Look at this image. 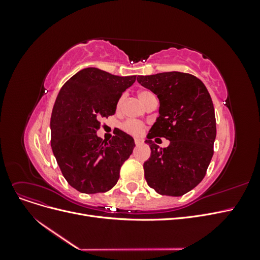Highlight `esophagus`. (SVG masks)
<instances>
[{
	"mask_svg": "<svg viewBox=\"0 0 260 260\" xmlns=\"http://www.w3.org/2000/svg\"><path fill=\"white\" fill-rule=\"evenodd\" d=\"M142 142H143V141L142 140H141V139H135V143H136V145H140V144H142Z\"/></svg>",
	"mask_w": 260,
	"mask_h": 260,
	"instance_id": "34e87169",
	"label": "esophagus"
}]
</instances>
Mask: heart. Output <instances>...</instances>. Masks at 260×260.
Listing matches in <instances>:
<instances>
[{
  "label": "heart",
  "mask_w": 260,
  "mask_h": 260,
  "mask_svg": "<svg viewBox=\"0 0 260 260\" xmlns=\"http://www.w3.org/2000/svg\"><path fill=\"white\" fill-rule=\"evenodd\" d=\"M138 96H139V100L142 102L143 104L147 100H149L151 98H154V95L151 92L145 91V90L140 91L138 93ZM122 128L125 132L130 133V135H132V136H140L144 130V124L139 122V121H136V120H128L123 123Z\"/></svg>",
  "instance_id": "b5f03b06"
}]
</instances>
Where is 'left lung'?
<instances>
[{"mask_svg": "<svg viewBox=\"0 0 260 260\" xmlns=\"http://www.w3.org/2000/svg\"><path fill=\"white\" fill-rule=\"evenodd\" d=\"M159 100V116L147 135L151 157L143 165L147 184L161 195L181 196L206 175L214 155L216 118L211 98L199 78L170 72L138 76ZM166 137L165 149L151 139Z\"/></svg>", "mask_w": 260, "mask_h": 260, "instance_id": "1", "label": "left lung"}]
</instances>
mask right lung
I'll return each mask as SVG.
<instances>
[{"label":"right lung","mask_w":260,"mask_h":260,"mask_svg":"<svg viewBox=\"0 0 260 260\" xmlns=\"http://www.w3.org/2000/svg\"><path fill=\"white\" fill-rule=\"evenodd\" d=\"M136 78L89 67L60 89L51 117V146L62 176L77 191L107 192L119 179L120 167L136 146L135 140L117 130L107 142L96 131L101 118L115 114L121 94Z\"/></svg>","instance_id":"add662e5"}]
</instances>
